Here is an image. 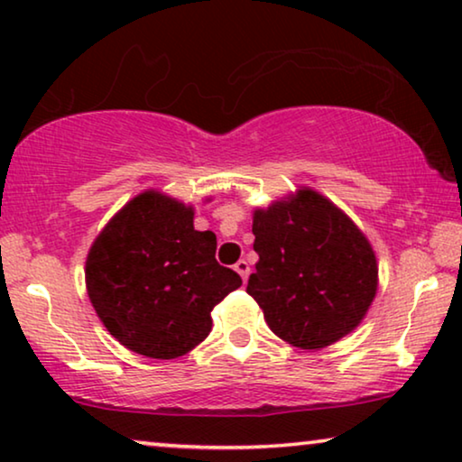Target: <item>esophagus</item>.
Wrapping results in <instances>:
<instances>
[{
    "label": "esophagus",
    "instance_id": "1",
    "mask_svg": "<svg viewBox=\"0 0 462 462\" xmlns=\"http://www.w3.org/2000/svg\"><path fill=\"white\" fill-rule=\"evenodd\" d=\"M234 270H236L238 273H240V278H243L245 282H246V278H249V273H251V267H249V261H245V259H240L236 265H234Z\"/></svg>",
    "mask_w": 462,
    "mask_h": 462
}]
</instances>
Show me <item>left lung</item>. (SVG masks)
<instances>
[{
  "instance_id": "8db88e82",
  "label": "left lung",
  "mask_w": 462,
  "mask_h": 462,
  "mask_svg": "<svg viewBox=\"0 0 462 462\" xmlns=\"http://www.w3.org/2000/svg\"><path fill=\"white\" fill-rule=\"evenodd\" d=\"M259 254L246 292L275 336L323 348L359 326L377 291V263L363 232L315 190L253 216Z\"/></svg>"
}]
</instances>
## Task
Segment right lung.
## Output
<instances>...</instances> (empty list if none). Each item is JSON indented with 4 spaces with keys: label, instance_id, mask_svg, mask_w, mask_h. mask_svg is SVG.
I'll use <instances>...</instances> for the list:
<instances>
[{
    "label": "right lung",
    "instance_id": "right-lung-1",
    "mask_svg": "<svg viewBox=\"0 0 462 462\" xmlns=\"http://www.w3.org/2000/svg\"><path fill=\"white\" fill-rule=\"evenodd\" d=\"M216 234L192 208L149 190L116 213L87 257V291L107 332L151 359L187 355L211 332V311L243 284L217 263Z\"/></svg>",
    "mask_w": 462,
    "mask_h": 462
}]
</instances>
